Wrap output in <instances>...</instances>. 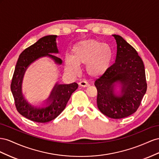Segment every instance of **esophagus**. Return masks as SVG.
<instances>
[{
  "label": "esophagus",
  "instance_id": "1",
  "mask_svg": "<svg viewBox=\"0 0 159 159\" xmlns=\"http://www.w3.org/2000/svg\"><path fill=\"white\" fill-rule=\"evenodd\" d=\"M79 84L80 86V87H87L89 85V83L87 82H86V81H80V82H79Z\"/></svg>",
  "mask_w": 159,
  "mask_h": 159
}]
</instances>
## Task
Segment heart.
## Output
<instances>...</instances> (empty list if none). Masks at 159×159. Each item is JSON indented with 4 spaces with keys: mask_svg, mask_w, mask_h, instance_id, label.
Listing matches in <instances>:
<instances>
[{
    "mask_svg": "<svg viewBox=\"0 0 159 159\" xmlns=\"http://www.w3.org/2000/svg\"><path fill=\"white\" fill-rule=\"evenodd\" d=\"M112 57V49L108 44L88 39L74 45L70 56L65 57V66L68 70L75 72L78 70L79 65L85 64L87 74L91 77H98L107 72Z\"/></svg>",
    "mask_w": 159,
    "mask_h": 159,
    "instance_id": "obj_1",
    "label": "heart"
}]
</instances>
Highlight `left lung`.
Listing matches in <instances>:
<instances>
[{
  "mask_svg": "<svg viewBox=\"0 0 159 159\" xmlns=\"http://www.w3.org/2000/svg\"><path fill=\"white\" fill-rule=\"evenodd\" d=\"M112 36L117 44L115 62L95 80L94 85L100 111L111 119H120L137 111L147 84L143 62L137 51L120 36ZM116 83L121 84L119 95L114 91Z\"/></svg>",
  "mask_w": 159,
  "mask_h": 159,
  "instance_id": "obj_1",
  "label": "left lung"
}]
</instances>
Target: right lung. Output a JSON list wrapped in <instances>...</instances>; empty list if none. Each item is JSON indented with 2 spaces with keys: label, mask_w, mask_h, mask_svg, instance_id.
<instances>
[{
  "label": "right lung",
  "mask_w": 159,
  "mask_h": 159,
  "mask_svg": "<svg viewBox=\"0 0 159 159\" xmlns=\"http://www.w3.org/2000/svg\"><path fill=\"white\" fill-rule=\"evenodd\" d=\"M57 35H48L25 49L16 62L12 79L11 89L15 103L21 115L32 121L44 123L57 118L65 109L71 94L78 88V84H56L47 99L48 107L37 108L27 102L22 93V82L27 68L38 58L43 57L51 58L58 65L62 64L60 58L54 55L58 53Z\"/></svg>",
  "instance_id": "obj_1"
}]
</instances>
